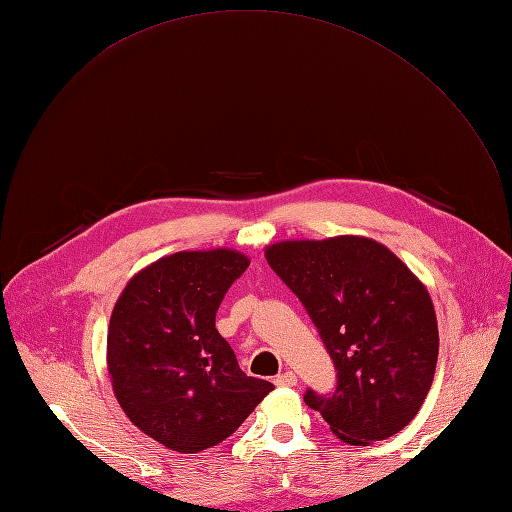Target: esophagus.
<instances>
[{
	"label": "esophagus",
	"mask_w": 512,
	"mask_h": 512,
	"mask_svg": "<svg viewBox=\"0 0 512 512\" xmlns=\"http://www.w3.org/2000/svg\"><path fill=\"white\" fill-rule=\"evenodd\" d=\"M274 384H276V386H280V388H288V386H297V375H294L292 371H286V373L278 375V378L274 380Z\"/></svg>",
	"instance_id": "34e87169"
}]
</instances>
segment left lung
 I'll list each match as a JSON object with an SVG mask.
<instances>
[{
    "mask_svg": "<svg viewBox=\"0 0 512 512\" xmlns=\"http://www.w3.org/2000/svg\"><path fill=\"white\" fill-rule=\"evenodd\" d=\"M265 259L305 305L338 371L334 394L307 390V405L353 446L407 427L438 363L425 284L382 242L355 234L274 242Z\"/></svg>",
    "mask_w": 512,
    "mask_h": 512,
    "instance_id": "8db88e82",
    "label": "left lung"
}]
</instances>
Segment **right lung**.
<instances>
[{
	"instance_id": "add662e5",
	"label": "right lung",
	"mask_w": 512,
	"mask_h": 512,
	"mask_svg": "<svg viewBox=\"0 0 512 512\" xmlns=\"http://www.w3.org/2000/svg\"><path fill=\"white\" fill-rule=\"evenodd\" d=\"M234 249L178 251L134 274L107 326V373L126 417L170 450L230 438L274 384L238 367L215 330L224 294L249 267Z\"/></svg>"
}]
</instances>
